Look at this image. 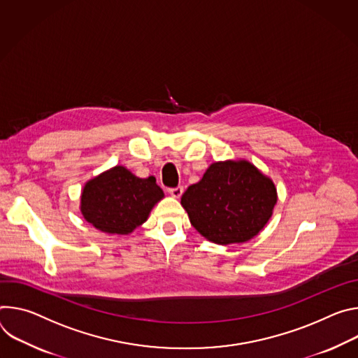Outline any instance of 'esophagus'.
<instances>
[{
	"instance_id": "esophagus-1",
	"label": "esophagus",
	"mask_w": 358,
	"mask_h": 358,
	"mask_svg": "<svg viewBox=\"0 0 358 358\" xmlns=\"http://www.w3.org/2000/svg\"><path fill=\"white\" fill-rule=\"evenodd\" d=\"M168 192L171 193V196L172 197H180L182 196V193H183V187L182 186H178V187H171V189H168Z\"/></svg>"
}]
</instances>
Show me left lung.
Segmentation results:
<instances>
[{
    "label": "left lung",
    "mask_w": 358,
    "mask_h": 358,
    "mask_svg": "<svg viewBox=\"0 0 358 358\" xmlns=\"http://www.w3.org/2000/svg\"><path fill=\"white\" fill-rule=\"evenodd\" d=\"M277 202L273 180L248 161L215 162L180 203L192 226L217 245L243 243L266 226Z\"/></svg>",
    "instance_id": "8db88e82"
}]
</instances>
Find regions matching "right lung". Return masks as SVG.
Segmentation results:
<instances>
[{
    "label": "right lung",
    "instance_id": "obj_1",
    "mask_svg": "<svg viewBox=\"0 0 358 358\" xmlns=\"http://www.w3.org/2000/svg\"><path fill=\"white\" fill-rule=\"evenodd\" d=\"M164 196L153 176L141 179L125 166H115L87 182L81 194V213L101 231L129 234L146 222Z\"/></svg>",
    "mask_w": 358,
    "mask_h": 358
}]
</instances>
